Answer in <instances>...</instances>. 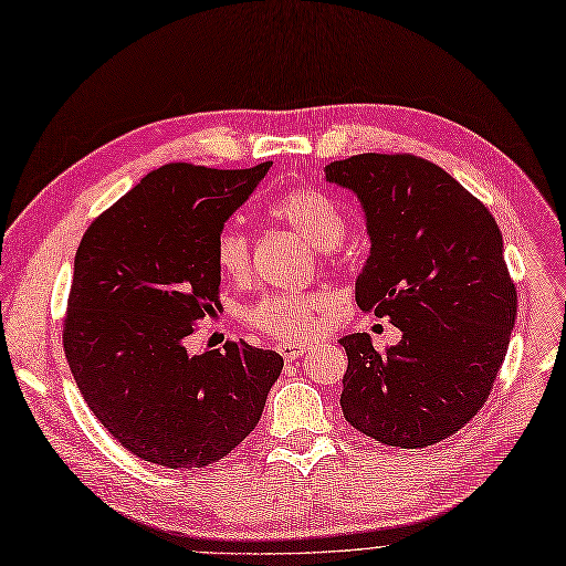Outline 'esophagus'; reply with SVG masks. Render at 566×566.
I'll use <instances>...</instances> for the list:
<instances>
[{"instance_id": "1", "label": "esophagus", "mask_w": 566, "mask_h": 566, "mask_svg": "<svg viewBox=\"0 0 566 566\" xmlns=\"http://www.w3.org/2000/svg\"><path fill=\"white\" fill-rule=\"evenodd\" d=\"M277 350H280V355L286 361H291V359H298L307 348H305V345H301V343H280Z\"/></svg>"}]
</instances>
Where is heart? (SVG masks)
<instances>
[{
    "mask_svg": "<svg viewBox=\"0 0 566 566\" xmlns=\"http://www.w3.org/2000/svg\"><path fill=\"white\" fill-rule=\"evenodd\" d=\"M270 216L317 249L336 247L345 230L340 207L317 188H298L282 195L270 205ZM216 263L223 275L244 280L251 270L249 237L234 228L223 230L216 240ZM326 305V294H270L249 307L247 319L270 336L310 338L317 332Z\"/></svg>",
    "mask_w": 566,
    "mask_h": 566,
    "instance_id": "obj_1",
    "label": "heart"
}]
</instances>
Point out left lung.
Wrapping results in <instances>:
<instances>
[{
  "instance_id": "8db88e82",
  "label": "left lung",
  "mask_w": 566,
  "mask_h": 566,
  "mask_svg": "<svg viewBox=\"0 0 566 566\" xmlns=\"http://www.w3.org/2000/svg\"><path fill=\"white\" fill-rule=\"evenodd\" d=\"M324 176L357 197L367 223L359 310L402 332L386 355L369 334L338 340L345 421L390 447L442 442L486 402L507 353L517 294L503 234L459 180L413 155H355Z\"/></svg>"
}]
</instances>
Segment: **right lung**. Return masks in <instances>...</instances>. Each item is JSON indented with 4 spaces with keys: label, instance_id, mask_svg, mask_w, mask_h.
<instances>
[{
    "label": "right lung",
    "instance_id": "right-lung-1",
    "mask_svg": "<svg viewBox=\"0 0 566 566\" xmlns=\"http://www.w3.org/2000/svg\"><path fill=\"white\" fill-rule=\"evenodd\" d=\"M270 167L167 164L82 237L65 357L101 426L143 461L190 470L226 459L259 426L282 374V355L244 340L186 345L218 303V234Z\"/></svg>",
    "mask_w": 566,
    "mask_h": 566
}]
</instances>
